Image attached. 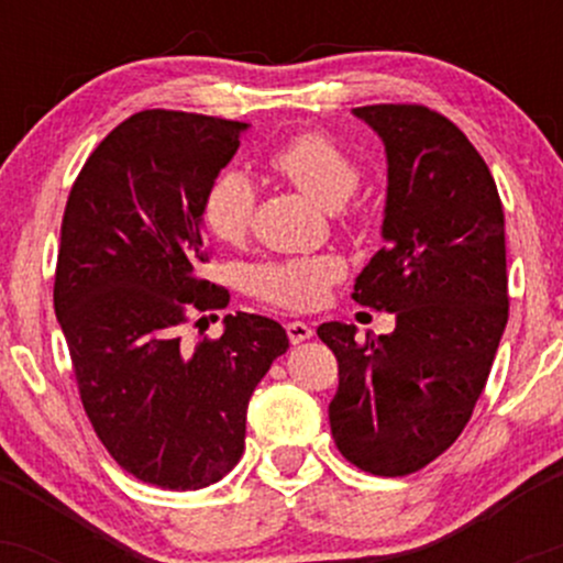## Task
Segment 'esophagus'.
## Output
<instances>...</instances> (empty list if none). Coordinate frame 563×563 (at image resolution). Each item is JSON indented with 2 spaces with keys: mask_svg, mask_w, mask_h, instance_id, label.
Wrapping results in <instances>:
<instances>
[{
  "mask_svg": "<svg viewBox=\"0 0 563 563\" xmlns=\"http://www.w3.org/2000/svg\"><path fill=\"white\" fill-rule=\"evenodd\" d=\"M286 333H288L290 344H301V341L312 339V328H309L307 322H299V320L288 322V325H286Z\"/></svg>",
  "mask_w": 563,
  "mask_h": 563,
  "instance_id": "esophagus-1",
  "label": "esophagus"
}]
</instances>
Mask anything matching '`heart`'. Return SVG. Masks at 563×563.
Returning a JSON list of instances; mask_svg holds the SVG:
<instances>
[{
	"label": "heart",
	"mask_w": 563,
	"mask_h": 563,
	"mask_svg": "<svg viewBox=\"0 0 563 563\" xmlns=\"http://www.w3.org/2000/svg\"><path fill=\"white\" fill-rule=\"evenodd\" d=\"M269 166L325 209H335L360 185V166L339 142L322 132H299L269 153ZM254 183L245 172H219L200 200L206 230L224 243H238L254 214ZM341 275L331 256H294L249 267L245 283L262 301L286 309H312L325 299L328 286Z\"/></svg>",
	"instance_id": "heart-1"
}]
</instances>
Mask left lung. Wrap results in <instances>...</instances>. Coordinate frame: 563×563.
<instances>
[{
  "label": "left lung",
  "instance_id": "8db88e82",
  "mask_svg": "<svg viewBox=\"0 0 563 563\" xmlns=\"http://www.w3.org/2000/svg\"><path fill=\"white\" fill-rule=\"evenodd\" d=\"M389 185L384 249L352 299L391 312L389 335L322 322L339 360L328 407L335 448L376 476L429 466L461 437L508 322L506 222L493 174L466 134L426 106H365Z\"/></svg>",
  "mask_w": 563,
  "mask_h": 563
}]
</instances>
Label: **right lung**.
<instances>
[{
	"mask_svg": "<svg viewBox=\"0 0 563 563\" xmlns=\"http://www.w3.org/2000/svg\"><path fill=\"white\" fill-rule=\"evenodd\" d=\"M245 129L161 108L129 115L87 158L63 214L55 314L81 405L113 461L161 489L209 487L235 468L251 394L288 349L280 322L249 312L183 344L190 314L230 301L200 275V200Z\"/></svg>",
	"mask_w": 563,
	"mask_h": 563,
	"instance_id": "add662e5",
	"label": "right lung"
}]
</instances>
